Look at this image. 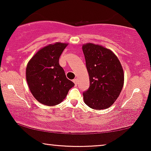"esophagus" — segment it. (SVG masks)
Instances as JSON below:
<instances>
[{
    "instance_id": "esophagus-1",
    "label": "esophagus",
    "mask_w": 151,
    "mask_h": 151,
    "mask_svg": "<svg viewBox=\"0 0 151 151\" xmlns=\"http://www.w3.org/2000/svg\"><path fill=\"white\" fill-rule=\"evenodd\" d=\"M73 82H74V84H75V85H77V84H78V79H77V78H75V79H73Z\"/></svg>"
}]
</instances>
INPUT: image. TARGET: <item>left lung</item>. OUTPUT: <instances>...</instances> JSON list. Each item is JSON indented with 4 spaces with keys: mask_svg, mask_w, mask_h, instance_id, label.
<instances>
[{
    "mask_svg": "<svg viewBox=\"0 0 151 151\" xmlns=\"http://www.w3.org/2000/svg\"><path fill=\"white\" fill-rule=\"evenodd\" d=\"M90 86L83 92L84 102L90 108L110 107L118 98L124 84L120 62L109 49L92 43L82 46Z\"/></svg>",
    "mask_w": 151,
    "mask_h": 151,
    "instance_id": "1",
    "label": "left lung"
}]
</instances>
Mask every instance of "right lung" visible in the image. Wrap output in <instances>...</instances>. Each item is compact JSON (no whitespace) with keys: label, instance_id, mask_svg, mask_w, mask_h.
I'll list each match as a JSON object with an SVG mask.
<instances>
[{"label":"right lung","instance_id":"right-lung-1","mask_svg":"<svg viewBox=\"0 0 151 151\" xmlns=\"http://www.w3.org/2000/svg\"><path fill=\"white\" fill-rule=\"evenodd\" d=\"M67 46L56 42L39 50L29 61L26 78L35 98L47 106L58 104L66 98L74 83L66 77L59 58Z\"/></svg>","mask_w":151,"mask_h":151}]
</instances>
